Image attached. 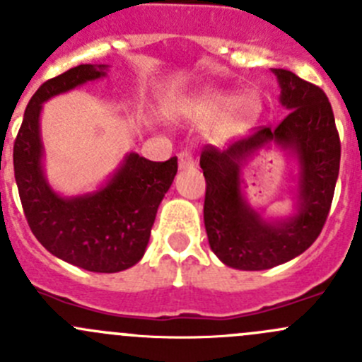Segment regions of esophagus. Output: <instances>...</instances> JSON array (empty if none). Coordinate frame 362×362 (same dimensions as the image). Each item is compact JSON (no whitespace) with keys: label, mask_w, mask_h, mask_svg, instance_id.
I'll list each match as a JSON object with an SVG mask.
<instances>
[{"label":"esophagus","mask_w":362,"mask_h":362,"mask_svg":"<svg viewBox=\"0 0 362 362\" xmlns=\"http://www.w3.org/2000/svg\"><path fill=\"white\" fill-rule=\"evenodd\" d=\"M178 166H180L182 170H187V168L194 166V154H192V151L184 148V151L178 154Z\"/></svg>","instance_id":"esophagus-1"}]
</instances>
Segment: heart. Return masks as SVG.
Here are the masks:
<instances>
[{
    "label": "heart",
    "instance_id": "obj_1",
    "mask_svg": "<svg viewBox=\"0 0 362 362\" xmlns=\"http://www.w3.org/2000/svg\"><path fill=\"white\" fill-rule=\"evenodd\" d=\"M196 108H198L199 113L208 117H217L222 115V113H228L229 110L235 108L236 113L240 115H247L252 110L250 100H238L236 98L229 96V94L222 93H210L204 94L203 98H199V101L196 103Z\"/></svg>",
    "mask_w": 362,
    "mask_h": 362
}]
</instances>
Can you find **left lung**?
Masks as SVG:
<instances>
[{
  "label": "left lung",
  "mask_w": 362,
  "mask_h": 362,
  "mask_svg": "<svg viewBox=\"0 0 362 362\" xmlns=\"http://www.w3.org/2000/svg\"><path fill=\"white\" fill-rule=\"evenodd\" d=\"M289 110L275 127H257L252 136L226 151L206 145L199 158L208 243L224 264L259 272L303 254L322 231L329 215L339 171L341 144L326 93L289 69L273 68ZM269 139L295 148L300 159V214L287 223L268 225L245 206L239 192V160Z\"/></svg>",
  "instance_id": "obj_1"
}]
</instances>
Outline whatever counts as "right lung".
Wrapping results in <instances>:
<instances>
[{"mask_svg":"<svg viewBox=\"0 0 362 362\" xmlns=\"http://www.w3.org/2000/svg\"><path fill=\"white\" fill-rule=\"evenodd\" d=\"M101 75L103 66L78 64L40 86L13 141V173L29 229L50 254L87 272L117 273L144 255L178 163L177 158L156 163L131 154L107 187L94 194L64 199L52 192L40 164L42 103Z\"/></svg>","mask_w":362,"mask_h":362,"instance_id":"1","label":"right lung"}]
</instances>
